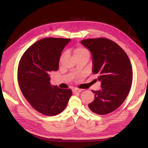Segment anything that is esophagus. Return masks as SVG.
<instances>
[{
	"label": "esophagus",
	"mask_w": 148,
	"mask_h": 148,
	"mask_svg": "<svg viewBox=\"0 0 148 148\" xmlns=\"http://www.w3.org/2000/svg\"><path fill=\"white\" fill-rule=\"evenodd\" d=\"M82 91V89H72V92L73 93H76V92H80Z\"/></svg>",
	"instance_id": "34e87169"
}]
</instances>
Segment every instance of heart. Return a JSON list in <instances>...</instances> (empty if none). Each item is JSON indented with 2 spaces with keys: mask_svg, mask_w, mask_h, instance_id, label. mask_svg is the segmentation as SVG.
<instances>
[{
  "mask_svg": "<svg viewBox=\"0 0 148 148\" xmlns=\"http://www.w3.org/2000/svg\"><path fill=\"white\" fill-rule=\"evenodd\" d=\"M74 55L76 57L81 56H89V51L88 49L83 47H77L74 49Z\"/></svg>",
  "mask_w": 148,
  "mask_h": 148,
  "instance_id": "obj_1",
  "label": "heart"
}]
</instances>
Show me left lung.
<instances>
[{
  "mask_svg": "<svg viewBox=\"0 0 148 148\" xmlns=\"http://www.w3.org/2000/svg\"><path fill=\"white\" fill-rule=\"evenodd\" d=\"M92 55L93 74L101 82V89L92 91L95 99L88 104L99 115L111 113L118 108L131 89L132 71L131 62L121 47L110 40L99 38L81 41Z\"/></svg>",
  "mask_w": 148,
  "mask_h": 148,
  "instance_id": "8db88e82",
  "label": "left lung"
}]
</instances>
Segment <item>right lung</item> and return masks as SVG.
I'll return each mask as SVG.
<instances>
[{"label": "right lung", "instance_id": "1", "mask_svg": "<svg viewBox=\"0 0 148 148\" xmlns=\"http://www.w3.org/2000/svg\"><path fill=\"white\" fill-rule=\"evenodd\" d=\"M69 38H46L29 47L20 60L17 79L21 91L32 108L48 116L66 108L72 91L50 84V72L59 69V59Z\"/></svg>", "mask_w": 148, "mask_h": 148}]
</instances>
